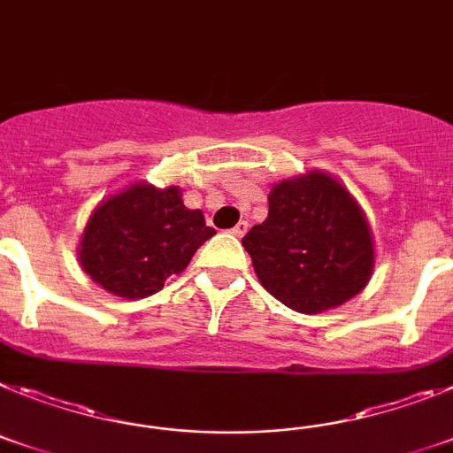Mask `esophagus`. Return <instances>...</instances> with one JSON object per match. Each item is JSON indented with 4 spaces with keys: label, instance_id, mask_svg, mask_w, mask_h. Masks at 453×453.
Returning a JSON list of instances; mask_svg holds the SVG:
<instances>
[{
    "label": "esophagus",
    "instance_id": "1",
    "mask_svg": "<svg viewBox=\"0 0 453 453\" xmlns=\"http://www.w3.org/2000/svg\"><path fill=\"white\" fill-rule=\"evenodd\" d=\"M230 232H232V234H234V237H239V239H242L243 234H246V232H249V223H246V221H239L237 226L232 227Z\"/></svg>",
    "mask_w": 453,
    "mask_h": 453
}]
</instances>
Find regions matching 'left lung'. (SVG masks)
<instances>
[{
	"label": "left lung",
	"mask_w": 453,
	"mask_h": 453,
	"mask_svg": "<svg viewBox=\"0 0 453 453\" xmlns=\"http://www.w3.org/2000/svg\"><path fill=\"white\" fill-rule=\"evenodd\" d=\"M242 243L266 292L303 314L346 303L373 271L365 211L344 184L321 171L273 184L266 221L250 227Z\"/></svg>",
	"instance_id": "8db88e82"
}]
</instances>
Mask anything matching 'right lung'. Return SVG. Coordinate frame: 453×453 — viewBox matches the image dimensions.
I'll return each instance as SVG.
<instances>
[{
  "instance_id": "obj_1",
  "label": "right lung",
  "mask_w": 453,
  "mask_h": 453,
  "mask_svg": "<svg viewBox=\"0 0 453 453\" xmlns=\"http://www.w3.org/2000/svg\"><path fill=\"white\" fill-rule=\"evenodd\" d=\"M214 227L188 210L178 187L136 182L96 207L80 243V265L109 294L145 298L180 275Z\"/></svg>"
}]
</instances>
